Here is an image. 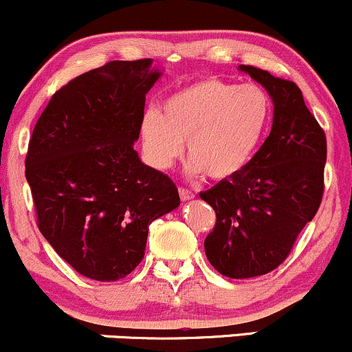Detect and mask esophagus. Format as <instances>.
Masks as SVG:
<instances>
[{"label": "esophagus", "instance_id": "esophagus-1", "mask_svg": "<svg viewBox=\"0 0 352 352\" xmlns=\"http://www.w3.org/2000/svg\"><path fill=\"white\" fill-rule=\"evenodd\" d=\"M179 193H180V199L184 200V201H188V200H192V199H193V193L190 192L188 188L180 187V188H179Z\"/></svg>", "mask_w": 352, "mask_h": 352}]
</instances>
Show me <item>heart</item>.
I'll return each mask as SVG.
<instances>
[{"mask_svg": "<svg viewBox=\"0 0 352 352\" xmlns=\"http://www.w3.org/2000/svg\"><path fill=\"white\" fill-rule=\"evenodd\" d=\"M273 117L268 92L256 84L207 78L165 99L162 114L145 112L140 137L147 160L170 168L187 142L188 173L227 182L243 173L260 152Z\"/></svg>", "mask_w": 352, "mask_h": 352, "instance_id": "b5f03b06", "label": "heart"}]
</instances>
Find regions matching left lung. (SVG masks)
Instances as JSON below:
<instances>
[{
    "label": "left lung",
    "instance_id": "left-lung-1",
    "mask_svg": "<svg viewBox=\"0 0 352 352\" xmlns=\"http://www.w3.org/2000/svg\"><path fill=\"white\" fill-rule=\"evenodd\" d=\"M273 100V125L243 173L200 193L217 223L205 253L218 273L253 278L278 268L322 199L326 135L306 107L300 87L268 71L238 66Z\"/></svg>",
    "mask_w": 352,
    "mask_h": 352
}]
</instances>
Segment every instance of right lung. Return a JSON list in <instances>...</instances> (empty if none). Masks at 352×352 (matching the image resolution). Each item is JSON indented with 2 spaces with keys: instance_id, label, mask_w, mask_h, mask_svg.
<instances>
[{
  "instance_id": "right-lung-1",
  "label": "right lung",
  "mask_w": 352,
  "mask_h": 352,
  "mask_svg": "<svg viewBox=\"0 0 352 352\" xmlns=\"http://www.w3.org/2000/svg\"><path fill=\"white\" fill-rule=\"evenodd\" d=\"M152 59L111 60L52 96L34 125L26 180L38 227L56 253L96 281L142 261L148 225L180 205L179 190L134 151Z\"/></svg>"
}]
</instances>
